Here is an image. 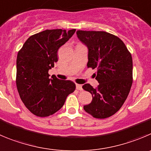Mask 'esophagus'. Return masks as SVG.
<instances>
[{"label": "esophagus", "instance_id": "1", "mask_svg": "<svg viewBox=\"0 0 151 151\" xmlns=\"http://www.w3.org/2000/svg\"><path fill=\"white\" fill-rule=\"evenodd\" d=\"M76 88H77V90H80V91H82L83 90L82 86L80 85V84H76Z\"/></svg>", "mask_w": 151, "mask_h": 151}]
</instances>
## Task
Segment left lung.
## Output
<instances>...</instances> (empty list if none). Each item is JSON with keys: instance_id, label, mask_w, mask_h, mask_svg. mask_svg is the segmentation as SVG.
Masks as SVG:
<instances>
[{"instance_id": "8db88e82", "label": "left lung", "mask_w": 151, "mask_h": 151, "mask_svg": "<svg viewBox=\"0 0 151 151\" xmlns=\"http://www.w3.org/2000/svg\"><path fill=\"white\" fill-rule=\"evenodd\" d=\"M77 37L88 48L87 67L97 69L99 85L89 83L83 88L89 91L92 101L83 106L95 118H109L126 101L133 83V60L123 41L105 31L77 30Z\"/></svg>"}]
</instances>
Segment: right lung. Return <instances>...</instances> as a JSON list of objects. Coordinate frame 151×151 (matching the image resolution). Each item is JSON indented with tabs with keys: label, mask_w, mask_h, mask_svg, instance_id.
I'll return each mask as SVG.
<instances>
[{
	"label": "right lung",
	"mask_w": 151,
	"mask_h": 151,
	"mask_svg": "<svg viewBox=\"0 0 151 151\" xmlns=\"http://www.w3.org/2000/svg\"><path fill=\"white\" fill-rule=\"evenodd\" d=\"M76 29H46L31 36L18 51L16 86L22 102L33 115L47 117L60 110L76 85L52 76L48 70L58 61L57 51Z\"/></svg>",
	"instance_id": "1"
}]
</instances>
